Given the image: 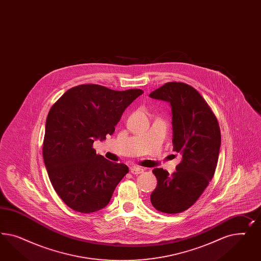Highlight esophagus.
Wrapping results in <instances>:
<instances>
[{
  "mask_svg": "<svg viewBox=\"0 0 261 261\" xmlns=\"http://www.w3.org/2000/svg\"><path fill=\"white\" fill-rule=\"evenodd\" d=\"M130 172L134 175H138V174H141L143 172V169L141 167H138V166H131L130 167Z\"/></svg>",
  "mask_w": 261,
  "mask_h": 261,
  "instance_id": "obj_1",
  "label": "esophagus"
}]
</instances>
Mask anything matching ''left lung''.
Listing matches in <instances>:
<instances>
[{"mask_svg": "<svg viewBox=\"0 0 261 261\" xmlns=\"http://www.w3.org/2000/svg\"><path fill=\"white\" fill-rule=\"evenodd\" d=\"M170 103L173 150L182 155L172 175L155 168L157 187L151 204L161 213L176 214L190 208L214 177L221 145L217 119L203 96L182 82H167L149 95Z\"/></svg>", "mask_w": 261, "mask_h": 261, "instance_id": "left-lung-1", "label": "left lung"}]
</instances>
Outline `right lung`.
I'll return each instance as SVG.
<instances>
[{
    "label": "right lung",
    "instance_id": "add662e5",
    "mask_svg": "<svg viewBox=\"0 0 261 261\" xmlns=\"http://www.w3.org/2000/svg\"><path fill=\"white\" fill-rule=\"evenodd\" d=\"M143 94L96 84L68 90L48 112L43 158L50 182L71 210L90 214L105 207L129 169L97 155L95 140L114 134L122 113Z\"/></svg>",
    "mask_w": 261,
    "mask_h": 261
}]
</instances>
